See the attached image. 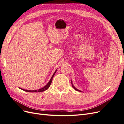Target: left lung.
Listing matches in <instances>:
<instances>
[{
    "label": "left lung",
    "instance_id": "obj_1",
    "mask_svg": "<svg viewBox=\"0 0 124 124\" xmlns=\"http://www.w3.org/2000/svg\"><path fill=\"white\" fill-rule=\"evenodd\" d=\"M71 84H72V87H73V88L75 89V90H76L77 91H78V92H82L81 91H80V90H78V89H77L76 87H74V86L73 85V83H72V81H71Z\"/></svg>",
    "mask_w": 124,
    "mask_h": 124
}]
</instances>
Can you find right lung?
<instances>
[{
  "mask_svg": "<svg viewBox=\"0 0 124 124\" xmlns=\"http://www.w3.org/2000/svg\"><path fill=\"white\" fill-rule=\"evenodd\" d=\"M57 69H56V70H55V72L54 73L53 75V76H52V77H51L50 80L49 81V82H48L46 86H44V87H42V88H40V89H38V90H26V89H23V88H20V87H19V88H20L21 89H22V90H23V91H25V92H31V93H36V92H39V93H40V92H44V91H46V90H47L48 88H49L50 86L51 85V83H52V80H53V77H54V76L55 75V73L56 72V71H57Z\"/></svg>",
  "mask_w": 124,
  "mask_h": 124,
  "instance_id": "obj_1",
  "label": "right lung"
}]
</instances>
